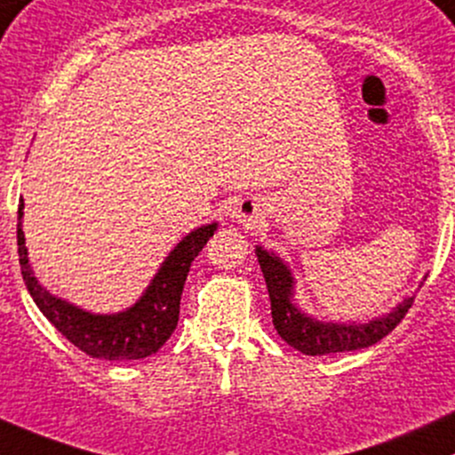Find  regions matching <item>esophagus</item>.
Masks as SVG:
<instances>
[{
  "instance_id": "34e87169",
  "label": "esophagus",
  "mask_w": 455,
  "mask_h": 455,
  "mask_svg": "<svg viewBox=\"0 0 455 455\" xmlns=\"http://www.w3.org/2000/svg\"><path fill=\"white\" fill-rule=\"evenodd\" d=\"M257 216H259L257 204L251 203V201H242L235 209H233V218H235L237 222H242V224L251 222V220L257 218Z\"/></svg>"
}]
</instances>
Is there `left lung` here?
I'll list each match as a JSON object with an SVG mask.
<instances>
[{
    "mask_svg": "<svg viewBox=\"0 0 455 455\" xmlns=\"http://www.w3.org/2000/svg\"><path fill=\"white\" fill-rule=\"evenodd\" d=\"M257 259L272 302L274 328L289 346L308 356L352 352V349L373 346L402 322L414 302V296L406 298L391 313L367 323L319 322L293 304V276L281 259L274 252L263 251L261 246H257Z\"/></svg>",
    "mask_w": 455,
    "mask_h": 455,
    "instance_id": "obj_1",
    "label": "left lung"
}]
</instances>
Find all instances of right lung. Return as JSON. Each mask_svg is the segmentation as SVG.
Listing matches in <instances>:
<instances>
[{"instance_id":"1","label":"right lung","mask_w":455,"mask_h":455,"mask_svg":"<svg viewBox=\"0 0 455 455\" xmlns=\"http://www.w3.org/2000/svg\"><path fill=\"white\" fill-rule=\"evenodd\" d=\"M17 213L19 263H21V274L29 296L34 298L43 315L75 347L86 352L88 356L106 358V361H140V358L151 356L171 339L179 322V304H181L183 284H186L189 266L218 228V224L213 222L188 233L168 254L147 291L132 308L114 313V315H94V313L84 311L75 304H68L62 298L52 296L36 281L32 267H29L21 228L23 201L19 203Z\"/></svg>"}]
</instances>
